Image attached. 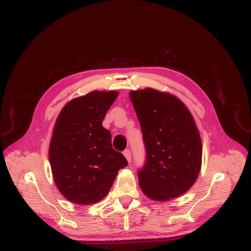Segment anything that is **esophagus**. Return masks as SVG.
<instances>
[{
	"instance_id": "1",
	"label": "esophagus",
	"mask_w": 251,
	"mask_h": 251,
	"mask_svg": "<svg viewBox=\"0 0 251 251\" xmlns=\"http://www.w3.org/2000/svg\"><path fill=\"white\" fill-rule=\"evenodd\" d=\"M123 154H124V156L126 157L127 162H128V163H130V162H131V152H130V151H129V150H126V151H124Z\"/></svg>"
}]
</instances>
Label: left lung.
I'll use <instances>...</instances> for the list:
<instances>
[{"label": "left lung", "instance_id": "8db88e82", "mask_svg": "<svg viewBox=\"0 0 251 251\" xmlns=\"http://www.w3.org/2000/svg\"><path fill=\"white\" fill-rule=\"evenodd\" d=\"M147 150L138 172L149 199L166 201L187 192L200 175L202 143L194 119L181 100L151 87L131 90Z\"/></svg>", "mask_w": 251, "mask_h": 251}]
</instances>
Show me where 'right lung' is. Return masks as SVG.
<instances>
[{
  "label": "right lung",
  "mask_w": 251,
  "mask_h": 251,
  "mask_svg": "<svg viewBox=\"0 0 251 251\" xmlns=\"http://www.w3.org/2000/svg\"><path fill=\"white\" fill-rule=\"evenodd\" d=\"M119 92L94 90L75 98L61 110L52 128L49 160L52 179L66 200L80 205L100 201L119 170L128 165L112 148L103 118Z\"/></svg>",
  "instance_id": "obj_1"
}]
</instances>
